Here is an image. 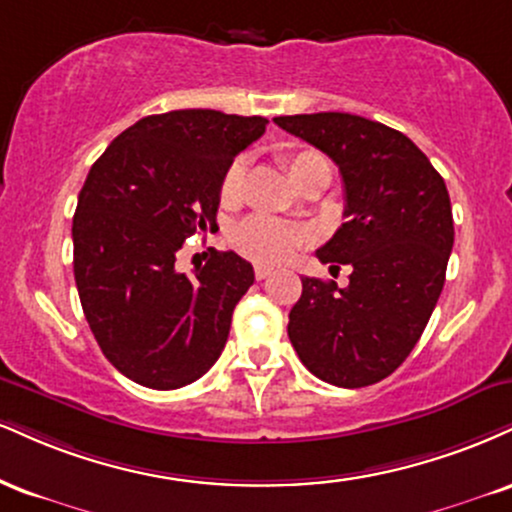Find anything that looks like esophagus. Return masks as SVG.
I'll list each match as a JSON object with an SVG mask.
<instances>
[{"label":"esophagus","mask_w":512,"mask_h":512,"mask_svg":"<svg viewBox=\"0 0 512 512\" xmlns=\"http://www.w3.org/2000/svg\"><path fill=\"white\" fill-rule=\"evenodd\" d=\"M272 272H274V269L267 267V264H255V279H257V281L267 279V276L272 274Z\"/></svg>","instance_id":"1"}]
</instances>
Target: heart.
<instances>
[{
  "instance_id": "1",
  "label": "heart",
  "mask_w": 512,
  "mask_h": 512,
  "mask_svg": "<svg viewBox=\"0 0 512 512\" xmlns=\"http://www.w3.org/2000/svg\"><path fill=\"white\" fill-rule=\"evenodd\" d=\"M324 162L322 155L312 150H300L291 152L281 159L283 169L288 171L293 183H298L300 178L312 164ZM240 186H243V164L231 162L226 166L224 176L219 183V197L221 202H236L240 195ZM305 233L298 226L286 224V221L269 219V217H250L240 221L236 229L231 231V245L240 255L250 257V260L262 262V264H276L288 260L295 250L303 248Z\"/></svg>"
}]
</instances>
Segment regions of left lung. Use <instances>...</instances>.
<instances>
[{
	"instance_id": "1",
	"label": "left lung",
	"mask_w": 512,
	"mask_h": 512,
	"mask_svg": "<svg viewBox=\"0 0 512 512\" xmlns=\"http://www.w3.org/2000/svg\"><path fill=\"white\" fill-rule=\"evenodd\" d=\"M276 126L334 159L346 190V224L317 250L350 283L303 276L288 338L303 365L343 389L377 384L420 341L453 250L451 197L408 135L343 112L276 116Z\"/></svg>"
}]
</instances>
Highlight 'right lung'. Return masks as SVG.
I'll return each instance as SVG.
<instances>
[{
  "label": "right lung",
  "mask_w": 512,
  "mask_h": 512,
  "mask_svg": "<svg viewBox=\"0 0 512 512\" xmlns=\"http://www.w3.org/2000/svg\"><path fill=\"white\" fill-rule=\"evenodd\" d=\"M267 123L214 109L152 114L92 164L73 214V276L104 357L135 384L181 389L224 350L252 264L209 250L188 276L176 257L217 226L221 176Z\"/></svg>",
  "instance_id": "obj_1"
}]
</instances>
